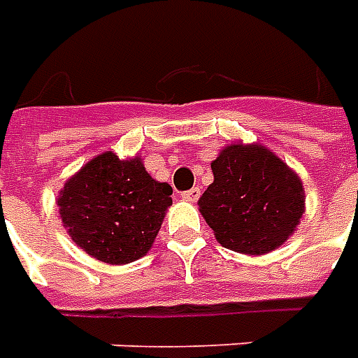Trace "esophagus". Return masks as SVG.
I'll use <instances>...</instances> for the list:
<instances>
[{
    "mask_svg": "<svg viewBox=\"0 0 358 358\" xmlns=\"http://www.w3.org/2000/svg\"><path fill=\"white\" fill-rule=\"evenodd\" d=\"M201 196V192H199V187H192V189H187L182 194V199H186V201H197Z\"/></svg>",
    "mask_w": 358,
    "mask_h": 358,
    "instance_id": "34e87169",
    "label": "esophagus"
}]
</instances>
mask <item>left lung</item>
Returning <instances> with one entry per match:
<instances>
[{
    "instance_id": "obj_1",
    "label": "left lung",
    "mask_w": 358,
    "mask_h": 358,
    "mask_svg": "<svg viewBox=\"0 0 358 358\" xmlns=\"http://www.w3.org/2000/svg\"><path fill=\"white\" fill-rule=\"evenodd\" d=\"M199 213L222 248L262 256L285 244L304 215V187L264 145L232 143L211 162Z\"/></svg>"
}]
</instances>
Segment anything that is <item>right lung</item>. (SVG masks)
I'll list each match as a JSON object with an SVG mask.
<instances>
[{
    "label": "right lung",
    "instance_id": "right-lung-1",
    "mask_svg": "<svg viewBox=\"0 0 358 358\" xmlns=\"http://www.w3.org/2000/svg\"><path fill=\"white\" fill-rule=\"evenodd\" d=\"M172 187L157 182L143 161L94 157L67 180L57 207L69 236L89 256L120 266L143 257L159 234Z\"/></svg>",
    "mask_w": 358,
    "mask_h": 358
}]
</instances>
